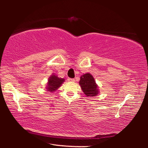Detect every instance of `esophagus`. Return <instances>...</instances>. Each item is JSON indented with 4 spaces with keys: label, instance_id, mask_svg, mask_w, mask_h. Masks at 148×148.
Wrapping results in <instances>:
<instances>
[{
    "label": "esophagus",
    "instance_id": "esophagus-1",
    "mask_svg": "<svg viewBox=\"0 0 148 148\" xmlns=\"http://www.w3.org/2000/svg\"><path fill=\"white\" fill-rule=\"evenodd\" d=\"M67 80H68V82H74L75 81V79H73V78H70V77H69L68 79H67Z\"/></svg>",
    "mask_w": 148,
    "mask_h": 148
}]
</instances>
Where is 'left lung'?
<instances>
[{"instance_id": "left-lung-1", "label": "left lung", "mask_w": 148, "mask_h": 148, "mask_svg": "<svg viewBox=\"0 0 148 148\" xmlns=\"http://www.w3.org/2000/svg\"><path fill=\"white\" fill-rule=\"evenodd\" d=\"M79 85L82 91L87 97H93L99 93L98 87L91 74L87 73L80 77Z\"/></svg>"}]
</instances>
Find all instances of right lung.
<instances>
[{"instance_id":"obj_1","label":"right lung","mask_w":148,"mask_h":148,"mask_svg":"<svg viewBox=\"0 0 148 148\" xmlns=\"http://www.w3.org/2000/svg\"><path fill=\"white\" fill-rule=\"evenodd\" d=\"M64 81V79L59 78L56 75H52L48 79L47 89L49 91H55L61 86Z\"/></svg>"}]
</instances>
